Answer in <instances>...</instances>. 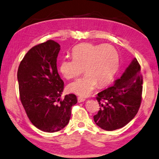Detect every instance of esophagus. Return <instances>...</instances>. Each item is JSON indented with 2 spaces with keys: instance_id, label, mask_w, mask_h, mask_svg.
Returning a JSON list of instances; mask_svg holds the SVG:
<instances>
[{
  "instance_id": "1",
  "label": "esophagus",
  "mask_w": 159,
  "mask_h": 159,
  "mask_svg": "<svg viewBox=\"0 0 159 159\" xmlns=\"http://www.w3.org/2000/svg\"><path fill=\"white\" fill-rule=\"evenodd\" d=\"M85 99H84V98H83L81 97H78V102H79V103L83 102H85Z\"/></svg>"
}]
</instances>
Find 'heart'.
Returning <instances> with one entry per match:
<instances>
[{
	"label": "heart",
	"mask_w": 159,
	"mask_h": 159,
	"mask_svg": "<svg viewBox=\"0 0 159 159\" xmlns=\"http://www.w3.org/2000/svg\"><path fill=\"white\" fill-rule=\"evenodd\" d=\"M71 58H63L60 71L66 79H76L85 71L86 74L69 85V91L80 97L90 95L98 84L108 85L112 81L120 66L117 51L110 44L83 43L72 49Z\"/></svg>",
	"instance_id": "obj_1"
}]
</instances>
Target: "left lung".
Returning <instances> with one entry per match:
<instances>
[{
  "mask_svg": "<svg viewBox=\"0 0 159 159\" xmlns=\"http://www.w3.org/2000/svg\"><path fill=\"white\" fill-rule=\"evenodd\" d=\"M140 66L134 58L120 79L97 94L99 111L94 122L106 131L120 129L134 119L140 106L143 92Z\"/></svg>",
  "mask_w": 159,
  "mask_h": 159,
  "instance_id": "8db88e82",
  "label": "left lung"
}]
</instances>
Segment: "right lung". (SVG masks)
<instances>
[{
    "label": "right lung",
    "mask_w": 159,
    "mask_h": 159,
    "mask_svg": "<svg viewBox=\"0 0 159 159\" xmlns=\"http://www.w3.org/2000/svg\"><path fill=\"white\" fill-rule=\"evenodd\" d=\"M60 46L53 40L28 51L19 66L17 79L20 99L32 124L41 131L53 133L67 125L71 107L77 103L74 94L61 99L64 82L57 70Z\"/></svg>",
    "instance_id": "obj_1"
}]
</instances>
